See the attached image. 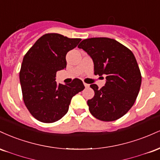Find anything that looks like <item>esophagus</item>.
I'll return each instance as SVG.
<instances>
[{
	"label": "esophagus",
	"instance_id": "1",
	"mask_svg": "<svg viewBox=\"0 0 160 160\" xmlns=\"http://www.w3.org/2000/svg\"><path fill=\"white\" fill-rule=\"evenodd\" d=\"M83 84H84V86H85L86 88H89V84L86 83V82H83Z\"/></svg>",
	"mask_w": 160,
	"mask_h": 160
}]
</instances>
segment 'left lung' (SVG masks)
<instances>
[{"instance_id":"1","label":"left lung","mask_w":160,"mask_h":160,"mask_svg":"<svg viewBox=\"0 0 160 160\" xmlns=\"http://www.w3.org/2000/svg\"><path fill=\"white\" fill-rule=\"evenodd\" d=\"M78 47L92 59L94 74L106 76L101 89L96 84L90 85L95 92L87 102L90 113L102 121L122 117L132 107L141 84L140 69L132 52L108 38L83 40Z\"/></svg>"}]
</instances>
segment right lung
<instances>
[{"mask_svg": "<svg viewBox=\"0 0 160 160\" xmlns=\"http://www.w3.org/2000/svg\"><path fill=\"white\" fill-rule=\"evenodd\" d=\"M81 41L59 34H46L24 56L19 80L28 110L40 122L59 120L68 111L71 98L83 90L80 79L69 84L57 83V71L66 68V54Z\"/></svg>", "mask_w": 160, "mask_h": 160, "instance_id": "obj_1", "label": "right lung"}]
</instances>
